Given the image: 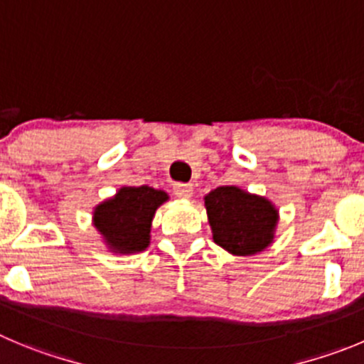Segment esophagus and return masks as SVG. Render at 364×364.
Segmentation results:
<instances>
[{
  "mask_svg": "<svg viewBox=\"0 0 364 364\" xmlns=\"http://www.w3.org/2000/svg\"><path fill=\"white\" fill-rule=\"evenodd\" d=\"M174 193H176V198H179V199H190V198H192L193 188H192V185L178 183V185L174 186Z\"/></svg>",
  "mask_w": 364,
  "mask_h": 364,
  "instance_id": "obj_1",
  "label": "esophagus"
}]
</instances>
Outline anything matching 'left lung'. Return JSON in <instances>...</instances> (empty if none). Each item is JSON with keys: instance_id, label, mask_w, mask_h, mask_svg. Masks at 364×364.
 Returning a JSON list of instances; mask_svg holds the SVG:
<instances>
[{"instance_id": "left-lung-1", "label": "left lung", "mask_w": 364, "mask_h": 364, "mask_svg": "<svg viewBox=\"0 0 364 364\" xmlns=\"http://www.w3.org/2000/svg\"><path fill=\"white\" fill-rule=\"evenodd\" d=\"M213 242L237 257H251L274 240L278 208L267 198L235 185L217 186L205 196Z\"/></svg>"}]
</instances>
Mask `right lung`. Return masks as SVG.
<instances>
[{
	"label": "right lung",
	"mask_w": 364,
	"mask_h": 364,
	"mask_svg": "<svg viewBox=\"0 0 364 364\" xmlns=\"http://www.w3.org/2000/svg\"><path fill=\"white\" fill-rule=\"evenodd\" d=\"M168 193L152 186H122L113 198L93 208V226L107 250L120 255L140 253L151 244L154 213Z\"/></svg>",
	"instance_id": "1"
}]
</instances>
